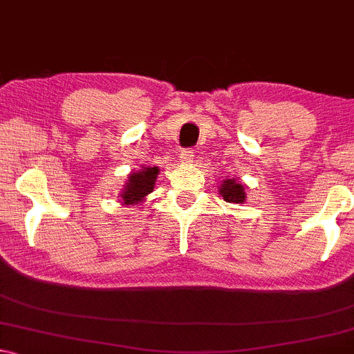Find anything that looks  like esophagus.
<instances>
[{
    "label": "esophagus",
    "mask_w": 354,
    "mask_h": 354,
    "mask_svg": "<svg viewBox=\"0 0 354 354\" xmlns=\"http://www.w3.org/2000/svg\"><path fill=\"white\" fill-rule=\"evenodd\" d=\"M192 159H194V151L192 149H184L180 151V162L184 164H190Z\"/></svg>",
    "instance_id": "34e87169"
}]
</instances>
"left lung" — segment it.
I'll use <instances>...</instances> for the list:
<instances>
[{"label":"left lung","instance_id":"obj_1","mask_svg":"<svg viewBox=\"0 0 354 354\" xmlns=\"http://www.w3.org/2000/svg\"><path fill=\"white\" fill-rule=\"evenodd\" d=\"M221 197L228 203H243L246 200V194H244V187L239 184L238 178H228L223 182L220 189Z\"/></svg>","mask_w":354,"mask_h":354}]
</instances>
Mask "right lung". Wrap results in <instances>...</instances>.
<instances>
[{"label":"right lung","mask_w":354,"mask_h":354,"mask_svg":"<svg viewBox=\"0 0 354 354\" xmlns=\"http://www.w3.org/2000/svg\"><path fill=\"white\" fill-rule=\"evenodd\" d=\"M157 170H159L157 167H144L136 174H131L128 177V184L124 185L123 194H121L126 205L142 202L144 197L154 190Z\"/></svg>","instance_id":"1"}]
</instances>
